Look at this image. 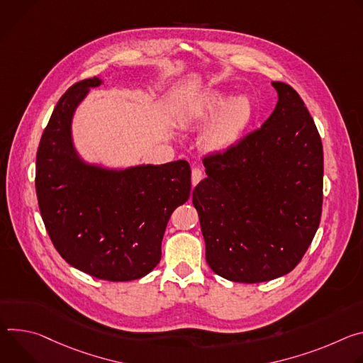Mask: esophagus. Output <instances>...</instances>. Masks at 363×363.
Returning a JSON list of instances; mask_svg holds the SVG:
<instances>
[{
  "label": "esophagus",
  "instance_id": "obj_1",
  "mask_svg": "<svg viewBox=\"0 0 363 363\" xmlns=\"http://www.w3.org/2000/svg\"><path fill=\"white\" fill-rule=\"evenodd\" d=\"M202 179H203V172L200 170V169H197V167H194V169L191 170V184L196 186Z\"/></svg>",
  "mask_w": 363,
  "mask_h": 363
}]
</instances>
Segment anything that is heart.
I'll use <instances>...</instances> for the list:
<instances>
[{"label": "heart", "instance_id": "b5f03b06", "mask_svg": "<svg viewBox=\"0 0 363 363\" xmlns=\"http://www.w3.org/2000/svg\"><path fill=\"white\" fill-rule=\"evenodd\" d=\"M255 116V106L248 95L233 96L226 89H212L189 106L182 115L186 127H208L200 137V145L213 155L233 151L244 140Z\"/></svg>", "mask_w": 363, "mask_h": 363}]
</instances>
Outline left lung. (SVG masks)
I'll list each match as a JSON object with an SVG mask.
<instances>
[{
  "label": "left lung",
  "mask_w": 363,
  "mask_h": 363,
  "mask_svg": "<svg viewBox=\"0 0 363 363\" xmlns=\"http://www.w3.org/2000/svg\"><path fill=\"white\" fill-rule=\"evenodd\" d=\"M278 102L258 131L203 160L191 196L206 261L235 283L293 271L315 235L323 203V145L300 95L271 82Z\"/></svg>",
  "instance_id": "8db88e82"
}]
</instances>
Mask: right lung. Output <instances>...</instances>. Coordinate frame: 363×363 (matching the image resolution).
Returning a JSON list of instances; mask_svg holds the SVG:
<instances>
[{
	"mask_svg": "<svg viewBox=\"0 0 363 363\" xmlns=\"http://www.w3.org/2000/svg\"><path fill=\"white\" fill-rule=\"evenodd\" d=\"M99 77L70 86L57 102L35 157V193L48 233L72 267L106 281H133L161 259L173 211L190 196L186 160L109 167L80 155L73 116Z\"/></svg>",
	"mask_w": 363,
	"mask_h": 363,
	"instance_id": "obj_1",
	"label": "right lung"
}]
</instances>
